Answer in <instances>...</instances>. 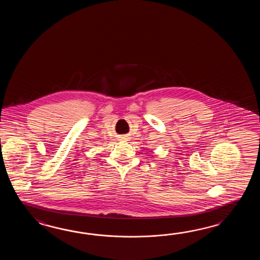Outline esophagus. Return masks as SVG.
Here are the masks:
<instances>
[{"instance_id": "1", "label": "esophagus", "mask_w": 260, "mask_h": 260, "mask_svg": "<svg viewBox=\"0 0 260 260\" xmlns=\"http://www.w3.org/2000/svg\"><path fill=\"white\" fill-rule=\"evenodd\" d=\"M120 138H121V140H124V141L127 140V137L126 136H122Z\"/></svg>"}]
</instances>
